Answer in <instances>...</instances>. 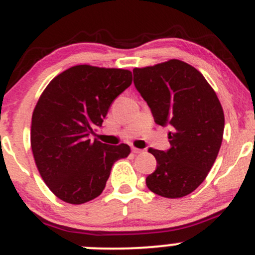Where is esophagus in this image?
Wrapping results in <instances>:
<instances>
[{"instance_id": "34e87169", "label": "esophagus", "mask_w": 255, "mask_h": 255, "mask_svg": "<svg viewBox=\"0 0 255 255\" xmlns=\"http://www.w3.org/2000/svg\"><path fill=\"white\" fill-rule=\"evenodd\" d=\"M132 151L134 152V154H140V152H143L144 150H141V149H138V148H132Z\"/></svg>"}]
</instances>
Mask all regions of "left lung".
Instances as JSON below:
<instances>
[{
	"instance_id": "obj_1",
	"label": "left lung",
	"mask_w": 255,
	"mask_h": 255,
	"mask_svg": "<svg viewBox=\"0 0 255 255\" xmlns=\"http://www.w3.org/2000/svg\"><path fill=\"white\" fill-rule=\"evenodd\" d=\"M133 76L155 123L172 127L170 149H149L157 163L146 186L161 197H184L202 184L218 157L225 128L221 104L203 74L179 60L134 68Z\"/></svg>"
}]
</instances>
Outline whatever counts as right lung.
<instances>
[{
	"mask_svg": "<svg viewBox=\"0 0 255 255\" xmlns=\"http://www.w3.org/2000/svg\"><path fill=\"white\" fill-rule=\"evenodd\" d=\"M132 84L127 69L80 64L58 74L40 96L31 119L30 143L42 179L57 198L83 204L101 194L127 144L90 141L110 106Z\"/></svg>",
	"mask_w": 255,
	"mask_h": 255,
	"instance_id": "obj_1",
	"label": "right lung"
}]
</instances>
